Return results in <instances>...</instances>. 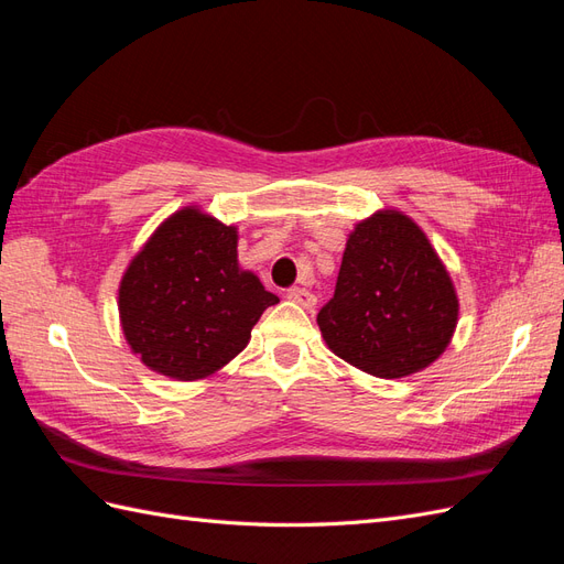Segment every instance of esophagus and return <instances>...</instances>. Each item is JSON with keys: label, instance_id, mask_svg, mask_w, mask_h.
<instances>
[{"label": "esophagus", "instance_id": "34e87169", "mask_svg": "<svg viewBox=\"0 0 564 564\" xmlns=\"http://www.w3.org/2000/svg\"><path fill=\"white\" fill-rule=\"evenodd\" d=\"M289 301H294V303H299L301 308H305V311H311V308H315V303H317V296L313 294V292H308V289H301V286H294V289H289Z\"/></svg>", "mask_w": 564, "mask_h": 564}]
</instances>
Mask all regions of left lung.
<instances>
[{"label":"left lung","mask_w":564,"mask_h":564,"mask_svg":"<svg viewBox=\"0 0 564 564\" xmlns=\"http://www.w3.org/2000/svg\"><path fill=\"white\" fill-rule=\"evenodd\" d=\"M456 322V286L414 218L379 209L355 224L317 315L334 355L379 379L412 377L447 350Z\"/></svg>","instance_id":"left-lung-1"}]
</instances>
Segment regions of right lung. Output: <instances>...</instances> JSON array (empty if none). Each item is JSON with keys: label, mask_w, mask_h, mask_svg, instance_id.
<instances>
[{"label": "right lung", "mask_w": 564, "mask_h": 564, "mask_svg": "<svg viewBox=\"0 0 564 564\" xmlns=\"http://www.w3.org/2000/svg\"><path fill=\"white\" fill-rule=\"evenodd\" d=\"M237 226L199 204L174 212L129 261L117 289L131 352L174 381H202L240 355L268 305L280 303L237 261Z\"/></svg>", "instance_id": "right-lung-1"}]
</instances>
